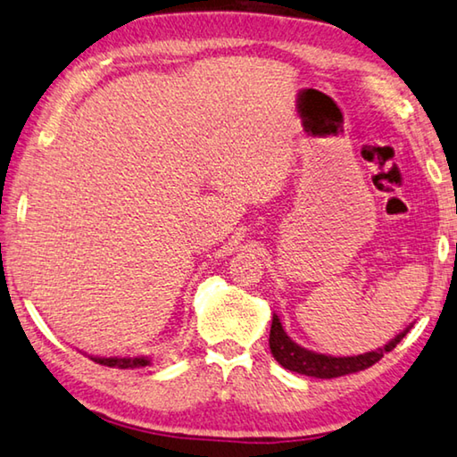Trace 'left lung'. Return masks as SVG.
Returning <instances> with one entry per match:
<instances>
[{"label": "left lung", "instance_id": "8db88e82", "mask_svg": "<svg viewBox=\"0 0 457 457\" xmlns=\"http://www.w3.org/2000/svg\"><path fill=\"white\" fill-rule=\"evenodd\" d=\"M406 332L408 330H404L403 335H398L396 338L390 340V343H387L386 346H381V349L365 353V355L328 357V355H320V353L308 351V349H303V346L295 345L294 340L285 335L278 318L272 316L269 345H270L272 357H275L278 361V365H283L285 370L302 373V376L330 379V378H340V376H349V373L363 371V370H367V367H371L373 363H378V361L384 357V353H390L394 346H396L400 340L406 337Z\"/></svg>", "mask_w": 457, "mask_h": 457}]
</instances>
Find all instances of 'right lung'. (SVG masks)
<instances>
[{"instance_id":"1","label":"right lung","mask_w":457,"mask_h":457,"mask_svg":"<svg viewBox=\"0 0 457 457\" xmlns=\"http://www.w3.org/2000/svg\"><path fill=\"white\" fill-rule=\"evenodd\" d=\"M96 363L106 365V367H120V370H135V367H145L149 365V359L145 357H135V359H119V357H92Z\"/></svg>"}]
</instances>
